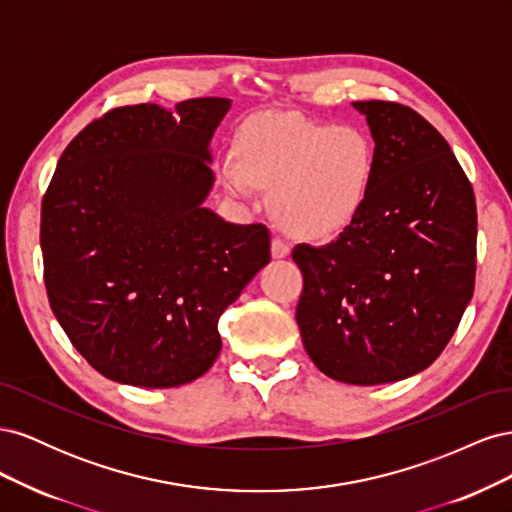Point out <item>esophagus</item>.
I'll use <instances>...</instances> for the list:
<instances>
[{"mask_svg": "<svg viewBox=\"0 0 512 512\" xmlns=\"http://www.w3.org/2000/svg\"><path fill=\"white\" fill-rule=\"evenodd\" d=\"M271 254H273V258H286V256H290V245L286 241H282L280 237H275L271 241Z\"/></svg>", "mask_w": 512, "mask_h": 512, "instance_id": "1", "label": "esophagus"}]
</instances>
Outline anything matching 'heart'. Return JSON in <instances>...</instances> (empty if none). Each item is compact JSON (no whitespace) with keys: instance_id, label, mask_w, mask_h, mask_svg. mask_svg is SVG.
<instances>
[{"instance_id":"b5f03b06","label":"heart","mask_w":512,"mask_h":512,"mask_svg":"<svg viewBox=\"0 0 512 512\" xmlns=\"http://www.w3.org/2000/svg\"><path fill=\"white\" fill-rule=\"evenodd\" d=\"M224 188L250 198L271 190L277 224L294 237L324 241L354 224L367 205L376 175V151L354 126L271 115L247 121L237 153L218 160Z\"/></svg>"}]
</instances>
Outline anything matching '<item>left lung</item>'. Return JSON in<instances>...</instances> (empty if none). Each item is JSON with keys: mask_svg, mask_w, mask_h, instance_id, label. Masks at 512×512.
<instances>
[{"mask_svg": "<svg viewBox=\"0 0 512 512\" xmlns=\"http://www.w3.org/2000/svg\"><path fill=\"white\" fill-rule=\"evenodd\" d=\"M367 117L376 175L337 241L297 245V322L316 367L384 384L438 359L474 292L476 200L444 136L410 106L354 102Z\"/></svg>", "mask_w": 512, "mask_h": 512, "instance_id": "obj_1", "label": "left lung"}]
</instances>
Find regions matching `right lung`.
I'll use <instances>...</instances> for the list:
<instances>
[{
	"mask_svg": "<svg viewBox=\"0 0 512 512\" xmlns=\"http://www.w3.org/2000/svg\"><path fill=\"white\" fill-rule=\"evenodd\" d=\"M228 98L175 113L119 106L61 153L42 198L44 286L61 329L108 380L170 389L218 359V322L271 260L265 224L203 207Z\"/></svg>",
	"mask_w": 512,
	"mask_h": 512,
	"instance_id": "add662e5",
	"label": "right lung"
}]
</instances>
